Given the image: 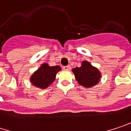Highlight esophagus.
<instances>
[{
	"label": "esophagus",
	"mask_w": 131,
	"mask_h": 131,
	"mask_svg": "<svg viewBox=\"0 0 131 131\" xmlns=\"http://www.w3.org/2000/svg\"><path fill=\"white\" fill-rule=\"evenodd\" d=\"M63 68H64V70H70V68H71V67H70V66H64V67H63Z\"/></svg>",
	"instance_id": "obj_1"
}]
</instances>
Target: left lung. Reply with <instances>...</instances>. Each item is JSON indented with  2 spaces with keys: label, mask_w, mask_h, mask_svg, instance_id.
<instances>
[{
  "label": "left lung",
  "mask_w": 131,
  "mask_h": 131,
  "mask_svg": "<svg viewBox=\"0 0 131 131\" xmlns=\"http://www.w3.org/2000/svg\"><path fill=\"white\" fill-rule=\"evenodd\" d=\"M72 71L78 83L86 88L96 85L102 77L99 70L86 61L82 62L80 67H75Z\"/></svg>",
  "instance_id": "1"
}]
</instances>
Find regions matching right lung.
Segmentation results:
<instances>
[{
	"label": "right lung",
	"instance_id": "1",
	"mask_svg": "<svg viewBox=\"0 0 131 131\" xmlns=\"http://www.w3.org/2000/svg\"><path fill=\"white\" fill-rule=\"evenodd\" d=\"M61 70L59 66L50 67L48 64H42L30 77V82L36 87L45 89L55 80L56 74Z\"/></svg>",
	"mask_w": 131,
	"mask_h": 131
}]
</instances>
